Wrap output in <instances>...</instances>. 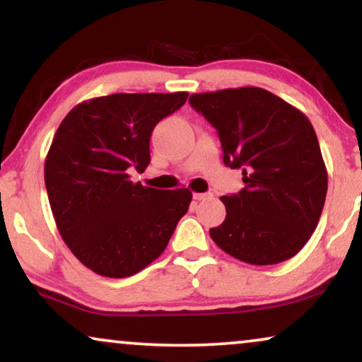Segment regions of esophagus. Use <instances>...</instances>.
<instances>
[{
	"label": "esophagus",
	"instance_id": "esophagus-1",
	"mask_svg": "<svg viewBox=\"0 0 362 362\" xmlns=\"http://www.w3.org/2000/svg\"><path fill=\"white\" fill-rule=\"evenodd\" d=\"M211 194H207V192H194V194H192V197H194L196 201H204V199H207V197H209Z\"/></svg>",
	"mask_w": 362,
	"mask_h": 362
}]
</instances>
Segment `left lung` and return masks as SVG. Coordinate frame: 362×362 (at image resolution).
Masks as SVG:
<instances>
[{
    "instance_id": "obj_1",
    "label": "left lung",
    "mask_w": 362,
    "mask_h": 362,
    "mask_svg": "<svg viewBox=\"0 0 362 362\" xmlns=\"http://www.w3.org/2000/svg\"><path fill=\"white\" fill-rule=\"evenodd\" d=\"M191 107L219 133L227 166L245 187L222 196L226 221L209 230L227 254L275 265L298 254L318 226L328 171L303 112L260 87L192 93Z\"/></svg>"
}]
</instances>
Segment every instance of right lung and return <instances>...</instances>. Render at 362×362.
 <instances>
[{"label":"right lung","mask_w":362,"mask_h":362,"mask_svg":"<svg viewBox=\"0 0 362 362\" xmlns=\"http://www.w3.org/2000/svg\"><path fill=\"white\" fill-rule=\"evenodd\" d=\"M187 92L112 93L78 103L59 125L44 181L59 234L87 269L138 274L166 249L192 192L130 181L150 165V136Z\"/></svg>","instance_id":"1"}]
</instances>
